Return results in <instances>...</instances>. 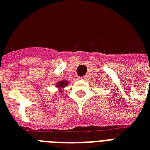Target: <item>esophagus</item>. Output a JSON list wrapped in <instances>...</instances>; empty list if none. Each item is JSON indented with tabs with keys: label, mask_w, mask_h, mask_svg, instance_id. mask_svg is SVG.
<instances>
[{
	"label": "esophagus",
	"mask_w": 150,
	"mask_h": 150,
	"mask_svg": "<svg viewBox=\"0 0 150 150\" xmlns=\"http://www.w3.org/2000/svg\"><path fill=\"white\" fill-rule=\"evenodd\" d=\"M81 79H82V80H86V76H83V77L81 78Z\"/></svg>",
	"instance_id": "obj_1"
}]
</instances>
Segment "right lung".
Returning a JSON list of instances; mask_svg holds the SVG:
<instances>
[{
	"mask_svg": "<svg viewBox=\"0 0 150 150\" xmlns=\"http://www.w3.org/2000/svg\"><path fill=\"white\" fill-rule=\"evenodd\" d=\"M68 85V81H64H64H61V82H59L56 85V86H57V89L60 90L59 92H60V93H62V89H64V87L67 86Z\"/></svg>",
	"mask_w": 150,
	"mask_h": 150,
	"instance_id": "add662e5",
	"label": "right lung"
}]
</instances>
